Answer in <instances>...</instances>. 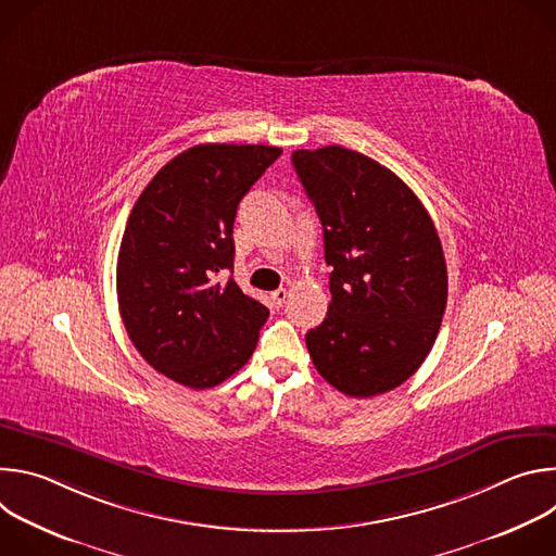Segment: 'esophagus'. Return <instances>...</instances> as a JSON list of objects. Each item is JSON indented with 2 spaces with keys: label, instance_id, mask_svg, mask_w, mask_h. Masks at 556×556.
I'll return each instance as SVG.
<instances>
[{
  "label": "esophagus",
  "instance_id": "34e87169",
  "mask_svg": "<svg viewBox=\"0 0 556 556\" xmlns=\"http://www.w3.org/2000/svg\"><path fill=\"white\" fill-rule=\"evenodd\" d=\"M286 296H288L286 288H277L275 292H270V301H273L275 307H281L286 303Z\"/></svg>",
  "mask_w": 556,
  "mask_h": 556
}]
</instances>
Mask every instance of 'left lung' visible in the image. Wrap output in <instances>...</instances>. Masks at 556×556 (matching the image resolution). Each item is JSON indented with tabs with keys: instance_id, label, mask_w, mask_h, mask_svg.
I'll return each instance as SVG.
<instances>
[{
	"instance_id": "8db88e82",
	"label": "left lung",
	"mask_w": 556,
	"mask_h": 556,
	"mask_svg": "<svg viewBox=\"0 0 556 556\" xmlns=\"http://www.w3.org/2000/svg\"><path fill=\"white\" fill-rule=\"evenodd\" d=\"M292 165L332 266V301L307 352L332 387L371 399L414 376L440 332L448 277L438 230L418 195L358 151L296 149Z\"/></svg>"
}]
</instances>
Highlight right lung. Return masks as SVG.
Returning <instances> with one entry per match:
<instances>
[{"label": "right lung", "instance_id": "right-lung-1", "mask_svg": "<svg viewBox=\"0 0 556 556\" xmlns=\"http://www.w3.org/2000/svg\"><path fill=\"white\" fill-rule=\"evenodd\" d=\"M281 155L268 144H195L157 172L134 204L116 266L125 330L167 378L208 389L244 367L268 307L228 277L242 198Z\"/></svg>", "mask_w": 556, "mask_h": 556}]
</instances>
